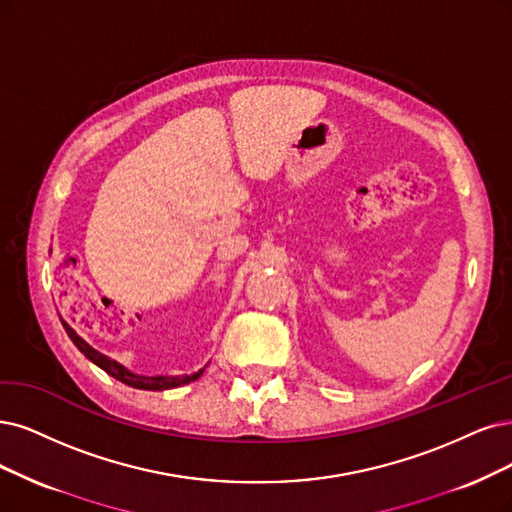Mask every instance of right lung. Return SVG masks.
Instances as JSON below:
<instances>
[{
  "instance_id": "add662e5",
  "label": "right lung",
  "mask_w": 512,
  "mask_h": 512,
  "mask_svg": "<svg viewBox=\"0 0 512 512\" xmlns=\"http://www.w3.org/2000/svg\"><path fill=\"white\" fill-rule=\"evenodd\" d=\"M63 327L67 331V335L71 337V342L78 346V350L90 358V361L94 365H99L105 373H109L111 377H116V380H120L122 384L126 386H132V388H139V390H168V388H177V386H183V384H189L198 380V377L202 375V371L194 373V375H175V377H168V375H156V377H149V375H137V373H130L126 367H122L120 363L111 361V358H107L105 354L97 352L94 348H90L84 339L75 333L65 320H63Z\"/></svg>"
}]
</instances>
